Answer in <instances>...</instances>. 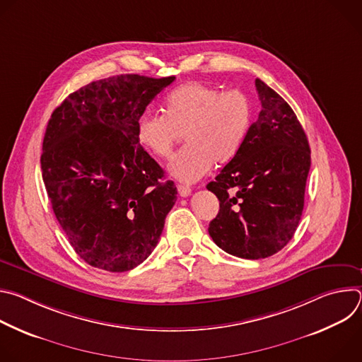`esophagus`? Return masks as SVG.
<instances>
[{"label":"esophagus","mask_w":362,"mask_h":362,"mask_svg":"<svg viewBox=\"0 0 362 362\" xmlns=\"http://www.w3.org/2000/svg\"><path fill=\"white\" fill-rule=\"evenodd\" d=\"M177 192L182 197H187L190 193H192V189L189 186H185V185H179L177 186Z\"/></svg>","instance_id":"obj_1"}]
</instances>
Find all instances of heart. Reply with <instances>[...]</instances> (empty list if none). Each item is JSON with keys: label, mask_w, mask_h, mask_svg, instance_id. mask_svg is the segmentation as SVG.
Instances as JSON below:
<instances>
[{"label": "heart", "mask_w": 362, "mask_h": 362, "mask_svg": "<svg viewBox=\"0 0 362 362\" xmlns=\"http://www.w3.org/2000/svg\"><path fill=\"white\" fill-rule=\"evenodd\" d=\"M252 123L249 97L239 91L192 81L172 91L163 115L146 113L136 139L150 154L168 159L182 134L186 147L169 163V173L186 183L199 180L215 165L229 163L240 150Z\"/></svg>", "instance_id": "heart-1"}]
</instances>
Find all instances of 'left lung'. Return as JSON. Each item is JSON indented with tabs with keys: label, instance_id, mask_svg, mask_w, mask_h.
Here are the masks:
<instances>
[{
	"label": "left lung",
	"instance_id": "8db88e82",
	"mask_svg": "<svg viewBox=\"0 0 362 362\" xmlns=\"http://www.w3.org/2000/svg\"><path fill=\"white\" fill-rule=\"evenodd\" d=\"M262 110L236 156L208 187L219 199L209 235L225 252L262 259L293 236L303 211L311 148L288 103L255 80Z\"/></svg>",
	"mask_w": 362,
	"mask_h": 362
}]
</instances>
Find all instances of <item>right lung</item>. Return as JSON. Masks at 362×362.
Returning <instances> with one entry per match:
<instances>
[{
    "mask_svg": "<svg viewBox=\"0 0 362 362\" xmlns=\"http://www.w3.org/2000/svg\"><path fill=\"white\" fill-rule=\"evenodd\" d=\"M175 81L120 74L71 93L51 115L41 170L54 215L88 265L126 272L156 247L177 190L139 144L137 122Z\"/></svg>",
    "mask_w": 362,
    "mask_h": 362,
    "instance_id": "obj_1",
    "label": "right lung"
}]
</instances>
